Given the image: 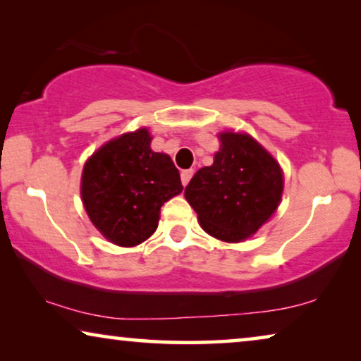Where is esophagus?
Here are the masks:
<instances>
[{
	"label": "esophagus",
	"instance_id": "obj_1",
	"mask_svg": "<svg viewBox=\"0 0 361 361\" xmlns=\"http://www.w3.org/2000/svg\"><path fill=\"white\" fill-rule=\"evenodd\" d=\"M191 178H192V170L191 169L181 171V183H183V186H186L188 183H190Z\"/></svg>",
	"mask_w": 361,
	"mask_h": 361
}]
</instances>
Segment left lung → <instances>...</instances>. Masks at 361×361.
Segmentation results:
<instances>
[{
  "instance_id": "1",
  "label": "left lung",
  "mask_w": 361,
  "mask_h": 361,
  "mask_svg": "<svg viewBox=\"0 0 361 361\" xmlns=\"http://www.w3.org/2000/svg\"><path fill=\"white\" fill-rule=\"evenodd\" d=\"M214 164L197 170L185 196L201 227L236 243L256 233L281 202L282 170L248 134L222 133Z\"/></svg>"
}]
</instances>
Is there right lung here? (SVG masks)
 <instances>
[{
    "mask_svg": "<svg viewBox=\"0 0 361 361\" xmlns=\"http://www.w3.org/2000/svg\"><path fill=\"white\" fill-rule=\"evenodd\" d=\"M146 128L102 146L84 165L80 196L89 219L118 246H136L159 225L160 207L183 191L166 154L150 149Z\"/></svg>",
    "mask_w": 361,
    "mask_h": 361,
    "instance_id": "obj_1",
    "label": "right lung"
}]
</instances>
